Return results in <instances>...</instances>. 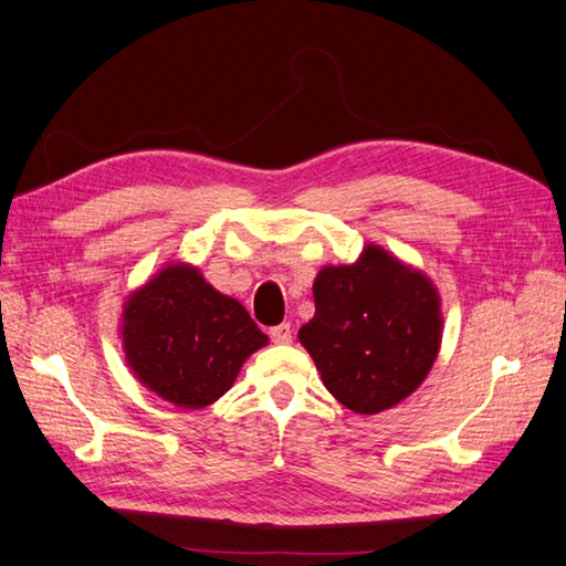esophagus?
Returning <instances> with one entry per match:
<instances>
[{
	"instance_id": "34e87169",
	"label": "esophagus",
	"mask_w": 566,
	"mask_h": 566,
	"mask_svg": "<svg viewBox=\"0 0 566 566\" xmlns=\"http://www.w3.org/2000/svg\"><path fill=\"white\" fill-rule=\"evenodd\" d=\"M269 334H271V342H273V344H291V342H293V329H291V324H279V326H273V329H271Z\"/></svg>"
}]
</instances>
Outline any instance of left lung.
<instances>
[{"mask_svg": "<svg viewBox=\"0 0 566 566\" xmlns=\"http://www.w3.org/2000/svg\"><path fill=\"white\" fill-rule=\"evenodd\" d=\"M315 317L297 332L324 387L356 413L399 405L441 348V297L417 269L368 244L356 263L324 266Z\"/></svg>", "mask_w": 566, "mask_h": 566, "instance_id": "obj_1", "label": "left lung"}]
</instances>
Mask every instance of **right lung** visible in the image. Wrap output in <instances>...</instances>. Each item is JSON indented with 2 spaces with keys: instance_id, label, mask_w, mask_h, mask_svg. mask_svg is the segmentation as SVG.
<instances>
[{
  "instance_id": "1",
  "label": "right lung",
  "mask_w": 566,
  "mask_h": 566,
  "mask_svg": "<svg viewBox=\"0 0 566 566\" xmlns=\"http://www.w3.org/2000/svg\"><path fill=\"white\" fill-rule=\"evenodd\" d=\"M120 336L135 378L181 409L220 399L242 363L269 344L242 303L188 263H169L137 287L123 307Z\"/></svg>"
}]
</instances>
